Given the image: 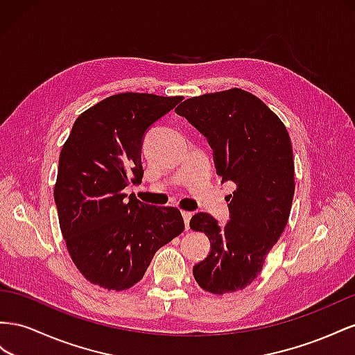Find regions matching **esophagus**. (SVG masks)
Segmentation results:
<instances>
[{
	"label": "esophagus",
	"instance_id": "esophagus-1",
	"mask_svg": "<svg viewBox=\"0 0 355 355\" xmlns=\"http://www.w3.org/2000/svg\"><path fill=\"white\" fill-rule=\"evenodd\" d=\"M181 216H183V218H184V225H186V230H189V223H190V218H191V216H193V212H190V211H183L181 212Z\"/></svg>",
	"mask_w": 355,
	"mask_h": 355
}]
</instances>
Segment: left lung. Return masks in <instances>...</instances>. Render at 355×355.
I'll list each match as a JSON object with an SVG mask.
<instances>
[{
    "mask_svg": "<svg viewBox=\"0 0 355 355\" xmlns=\"http://www.w3.org/2000/svg\"><path fill=\"white\" fill-rule=\"evenodd\" d=\"M208 141L217 174L234 181L225 227L198 212L190 227L204 232L209 254L193 266L198 284L223 295L245 288L287 226L295 195V162L284 123L242 89L189 98L175 108Z\"/></svg>",
    "mask_w": 355,
    "mask_h": 355,
    "instance_id": "1",
    "label": "left lung"
}]
</instances>
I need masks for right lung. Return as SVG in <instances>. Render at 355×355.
I'll return each instance as SVG.
<instances>
[{
	"label": "right lung",
	"mask_w": 355,
	"mask_h": 355,
	"mask_svg": "<svg viewBox=\"0 0 355 355\" xmlns=\"http://www.w3.org/2000/svg\"><path fill=\"white\" fill-rule=\"evenodd\" d=\"M180 101L183 96L119 94L74 121L59 156L55 204L69 256L92 284L132 287L156 251L184 229L177 208L148 205L123 191L143 180L148 128Z\"/></svg>",
	"instance_id": "1"
}]
</instances>
